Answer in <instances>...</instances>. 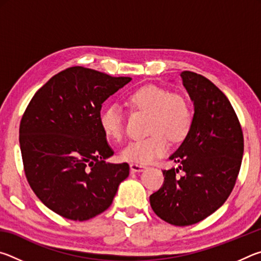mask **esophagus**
Here are the masks:
<instances>
[{"label": "esophagus", "instance_id": "obj_1", "mask_svg": "<svg viewBox=\"0 0 261 261\" xmlns=\"http://www.w3.org/2000/svg\"><path fill=\"white\" fill-rule=\"evenodd\" d=\"M145 168H146V166L141 165V163H130V169L134 171V173H140V171H143Z\"/></svg>", "mask_w": 261, "mask_h": 261}]
</instances>
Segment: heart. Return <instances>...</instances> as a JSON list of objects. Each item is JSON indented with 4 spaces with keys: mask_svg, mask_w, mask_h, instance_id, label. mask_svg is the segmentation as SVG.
I'll return each instance as SVG.
<instances>
[{
    "mask_svg": "<svg viewBox=\"0 0 261 261\" xmlns=\"http://www.w3.org/2000/svg\"><path fill=\"white\" fill-rule=\"evenodd\" d=\"M135 109L149 114L147 131L144 139L131 140L121 151L125 161L148 163L168 152L171 141H179L189 134L192 124V110L188 100L178 94H170L155 85L140 87L129 96ZM100 125L107 138L121 140L124 134V117L117 105L110 103L100 115Z\"/></svg>",
    "mask_w": 261,
    "mask_h": 261,
    "instance_id": "b5f03b06",
    "label": "heart"
}]
</instances>
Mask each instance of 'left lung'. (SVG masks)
I'll return each mask as SVG.
<instances>
[{"label":"left lung","instance_id":"left-lung-1","mask_svg":"<svg viewBox=\"0 0 261 261\" xmlns=\"http://www.w3.org/2000/svg\"><path fill=\"white\" fill-rule=\"evenodd\" d=\"M180 77L193 102L192 124L169 158L178 168L162 170L165 182L149 202L159 218L184 227L206 219L228 199L241 169L244 139L230 101L213 83L191 71Z\"/></svg>","mask_w":261,"mask_h":261}]
</instances>
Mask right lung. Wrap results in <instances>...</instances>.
I'll return each instance as SVG.
<instances>
[{
	"instance_id": "add662e5",
	"label": "right lung",
	"mask_w": 261,
	"mask_h": 261,
	"mask_svg": "<svg viewBox=\"0 0 261 261\" xmlns=\"http://www.w3.org/2000/svg\"><path fill=\"white\" fill-rule=\"evenodd\" d=\"M93 69L72 67L51 77L26 108L19 145L30 187L48 208L65 219L85 221L112 205L129 176L100 125L110 95L130 83Z\"/></svg>"
}]
</instances>
